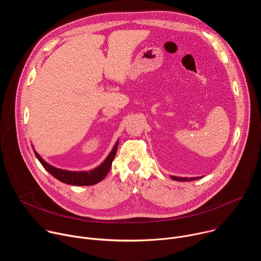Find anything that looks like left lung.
Instances as JSON below:
<instances>
[{
    "label": "left lung",
    "mask_w": 261,
    "mask_h": 261,
    "mask_svg": "<svg viewBox=\"0 0 261 261\" xmlns=\"http://www.w3.org/2000/svg\"><path fill=\"white\" fill-rule=\"evenodd\" d=\"M170 177L174 180H178V181H189V180H195V179H199L202 176H196V177H182V176H175V175H170Z\"/></svg>",
    "instance_id": "obj_1"
}]
</instances>
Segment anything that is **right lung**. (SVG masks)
I'll return each instance as SVG.
<instances>
[{"label": "right lung", "mask_w": 261, "mask_h": 261, "mask_svg": "<svg viewBox=\"0 0 261 261\" xmlns=\"http://www.w3.org/2000/svg\"><path fill=\"white\" fill-rule=\"evenodd\" d=\"M118 145H119V140H117V142L113 147V150H111V152L108 154L106 159L99 166L88 171H84V170L71 171V170L55 167L49 163H47L45 160H43V158L35 151L34 146H33V150H34L35 156L39 160L42 166L60 181L68 185H72V186H92L101 181L109 172L111 163H113L118 150Z\"/></svg>", "instance_id": "right-lung-1"}]
</instances>
